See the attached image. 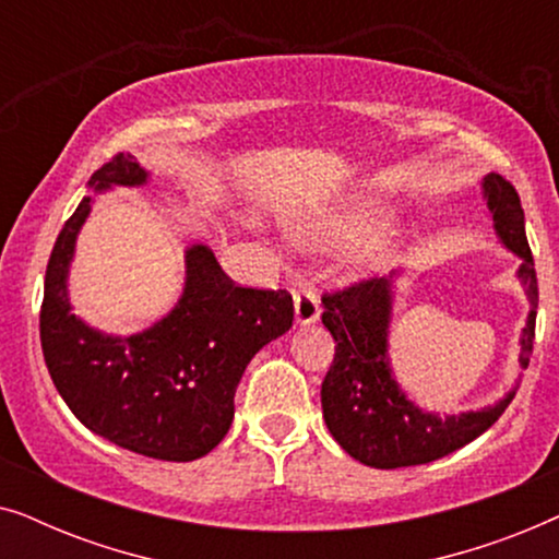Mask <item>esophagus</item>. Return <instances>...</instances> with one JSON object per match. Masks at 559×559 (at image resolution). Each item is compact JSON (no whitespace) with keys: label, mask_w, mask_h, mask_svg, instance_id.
<instances>
[{"label":"esophagus","mask_w":559,"mask_h":559,"mask_svg":"<svg viewBox=\"0 0 559 559\" xmlns=\"http://www.w3.org/2000/svg\"><path fill=\"white\" fill-rule=\"evenodd\" d=\"M320 318V300L312 289H295V323L310 325Z\"/></svg>","instance_id":"34e87169"}]
</instances>
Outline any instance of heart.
<instances>
[{
    "instance_id": "b5f03b06",
    "label": "heart",
    "mask_w": 559,
    "mask_h": 559,
    "mask_svg": "<svg viewBox=\"0 0 559 559\" xmlns=\"http://www.w3.org/2000/svg\"><path fill=\"white\" fill-rule=\"evenodd\" d=\"M384 216L386 201L379 193H354L338 203L328 205L323 211L310 213V216L293 218L287 224V234L295 241V247L305 251L338 249L350 241H357L366 233L370 234ZM400 247V228H379V231L370 234L364 242L356 243L354 251L348 254L346 266L350 277H371V274L389 270Z\"/></svg>"
}]
</instances>
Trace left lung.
<instances>
[{
  "mask_svg": "<svg viewBox=\"0 0 559 559\" xmlns=\"http://www.w3.org/2000/svg\"><path fill=\"white\" fill-rule=\"evenodd\" d=\"M480 193L493 218L499 243L522 259L516 280L530 302V316L519 335V366L526 369L539 295L524 231V209L514 186L496 173L486 175ZM402 274L404 266L389 277L366 280L343 293L323 297V325L335 341L333 366L320 389L325 425L350 457L381 471L438 461L468 445L503 415L519 389L516 379L499 402L457 415L440 417L438 412L419 407L396 381L389 358V328L394 318L396 280Z\"/></svg>",
  "mask_w": 559,
  "mask_h": 559,
  "instance_id": "left-lung-1",
  "label": "left lung"
}]
</instances>
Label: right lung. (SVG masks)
Masks as SVG:
<instances>
[{
  "label": "right lung",
  "instance_id": "add662e5",
  "mask_svg": "<svg viewBox=\"0 0 559 559\" xmlns=\"http://www.w3.org/2000/svg\"><path fill=\"white\" fill-rule=\"evenodd\" d=\"M150 178L134 155L91 175V193L66 221L45 272L40 341L52 384L81 425L132 453L188 463L224 440L249 361L293 328V297L236 287L211 247L190 243L178 302L150 328L117 335L75 316L68 277L96 195Z\"/></svg>",
  "mask_w": 559,
  "mask_h": 559
}]
</instances>
